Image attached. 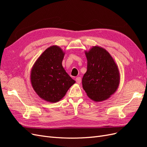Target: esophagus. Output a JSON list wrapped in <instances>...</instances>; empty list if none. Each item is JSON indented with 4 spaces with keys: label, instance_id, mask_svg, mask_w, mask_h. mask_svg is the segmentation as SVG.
Segmentation results:
<instances>
[{
    "label": "esophagus",
    "instance_id": "obj_1",
    "mask_svg": "<svg viewBox=\"0 0 147 147\" xmlns=\"http://www.w3.org/2000/svg\"><path fill=\"white\" fill-rule=\"evenodd\" d=\"M75 80H76V82L78 83V84H80L81 83V82H82V78H81V77H77L76 78V79H75Z\"/></svg>",
    "mask_w": 147,
    "mask_h": 147
}]
</instances>
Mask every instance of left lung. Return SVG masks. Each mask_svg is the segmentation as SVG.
Instances as JSON below:
<instances>
[{
    "label": "left lung",
    "mask_w": 147,
    "mask_h": 147,
    "mask_svg": "<svg viewBox=\"0 0 147 147\" xmlns=\"http://www.w3.org/2000/svg\"><path fill=\"white\" fill-rule=\"evenodd\" d=\"M87 71L82 78V86L87 96L95 102L108 99L117 91L120 82L118 67L104 48L92 47L85 51Z\"/></svg>",
    "instance_id": "obj_1"
}]
</instances>
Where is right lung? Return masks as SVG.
I'll return each instance as SVG.
<instances>
[{"label": "right lung", "mask_w": 147, "mask_h": 147, "mask_svg": "<svg viewBox=\"0 0 147 147\" xmlns=\"http://www.w3.org/2000/svg\"><path fill=\"white\" fill-rule=\"evenodd\" d=\"M65 53L53 45L44 51L30 71V82L40 98L51 103L59 101L75 83L62 65Z\"/></svg>", "instance_id": "obj_1"}]
</instances>
